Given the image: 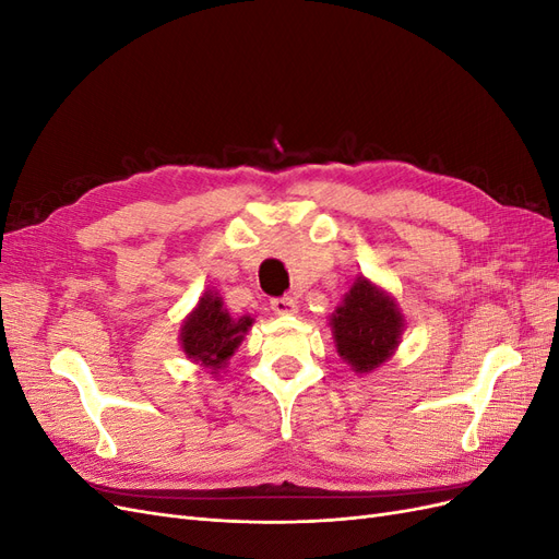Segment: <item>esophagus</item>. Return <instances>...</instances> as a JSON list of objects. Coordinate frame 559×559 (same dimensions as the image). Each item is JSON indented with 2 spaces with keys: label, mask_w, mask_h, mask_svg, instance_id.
Here are the masks:
<instances>
[{
  "label": "esophagus",
  "mask_w": 559,
  "mask_h": 559,
  "mask_svg": "<svg viewBox=\"0 0 559 559\" xmlns=\"http://www.w3.org/2000/svg\"><path fill=\"white\" fill-rule=\"evenodd\" d=\"M270 308H273L277 314H294L298 310V300L296 296H282L270 300Z\"/></svg>",
  "instance_id": "obj_1"
}]
</instances>
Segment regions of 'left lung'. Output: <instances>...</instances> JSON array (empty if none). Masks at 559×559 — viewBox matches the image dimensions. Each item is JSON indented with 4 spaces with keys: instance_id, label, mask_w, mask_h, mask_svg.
<instances>
[{
    "instance_id": "8db88e82",
    "label": "left lung",
    "mask_w": 559,
    "mask_h": 559,
    "mask_svg": "<svg viewBox=\"0 0 559 559\" xmlns=\"http://www.w3.org/2000/svg\"><path fill=\"white\" fill-rule=\"evenodd\" d=\"M331 326L337 354L357 373H370L394 354L403 317L392 298L376 289L366 277H359L343 306L335 310Z\"/></svg>"
}]
</instances>
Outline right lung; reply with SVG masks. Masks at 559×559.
Masks as SVG:
<instances>
[{
  "label": "right lung",
  "mask_w": 559,
  "mask_h": 559,
  "mask_svg": "<svg viewBox=\"0 0 559 559\" xmlns=\"http://www.w3.org/2000/svg\"><path fill=\"white\" fill-rule=\"evenodd\" d=\"M249 326V317L233 319L224 310L222 298L205 294L200 298L195 312L186 319L181 329V347L195 364L216 370L233 357Z\"/></svg>",
  "instance_id": "1"
}]
</instances>
